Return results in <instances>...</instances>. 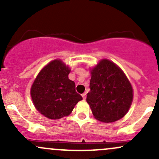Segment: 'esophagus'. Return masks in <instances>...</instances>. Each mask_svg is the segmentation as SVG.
Returning <instances> with one entry per match:
<instances>
[{
    "instance_id": "1",
    "label": "esophagus",
    "mask_w": 159,
    "mask_h": 159,
    "mask_svg": "<svg viewBox=\"0 0 159 159\" xmlns=\"http://www.w3.org/2000/svg\"><path fill=\"white\" fill-rule=\"evenodd\" d=\"M81 96H82L83 99H84V100H85V99H86V93H84V94H81Z\"/></svg>"
}]
</instances>
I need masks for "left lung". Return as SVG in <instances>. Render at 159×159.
I'll return each instance as SVG.
<instances>
[{"instance_id":"1","label":"left lung","mask_w":159,"mask_h":159,"mask_svg":"<svg viewBox=\"0 0 159 159\" xmlns=\"http://www.w3.org/2000/svg\"><path fill=\"white\" fill-rule=\"evenodd\" d=\"M86 101L93 115L102 122H114L126 115L133 100L131 84L114 62L102 59L91 70Z\"/></svg>"}]
</instances>
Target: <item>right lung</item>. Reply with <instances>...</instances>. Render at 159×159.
Masks as SVG:
<instances>
[{
    "label": "right lung",
    "instance_id": "1",
    "mask_svg": "<svg viewBox=\"0 0 159 159\" xmlns=\"http://www.w3.org/2000/svg\"><path fill=\"white\" fill-rule=\"evenodd\" d=\"M70 70L61 60L52 61L39 72L30 89L36 109L46 118L59 119L69 115L82 97L68 78Z\"/></svg>",
    "mask_w": 159,
    "mask_h": 159
}]
</instances>
